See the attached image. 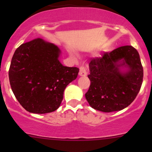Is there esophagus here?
Returning <instances> with one entry per match:
<instances>
[{
  "label": "esophagus",
  "mask_w": 152,
  "mask_h": 152,
  "mask_svg": "<svg viewBox=\"0 0 152 152\" xmlns=\"http://www.w3.org/2000/svg\"><path fill=\"white\" fill-rule=\"evenodd\" d=\"M87 70H86V69L84 67H80V68H79V75L81 76H87Z\"/></svg>",
  "instance_id": "esophagus-1"
}]
</instances>
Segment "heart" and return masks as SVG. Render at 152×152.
<instances>
[{
  "label": "heart",
  "instance_id": "heart-1",
  "mask_svg": "<svg viewBox=\"0 0 152 152\" xmlns=\"http://www.w3.org/2000/svg\"><path fill=\"white\" fill-rule=\"evenodd\" d=\"M70 55H71V56H73V57L76 58V55H75V54H74V53H72V52H71V53H70Z\"/></svg>",
  "mask_w": 152,
  "mask_h": 152
}]
</instances>
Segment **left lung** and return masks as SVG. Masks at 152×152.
<instances>
[{
	"label": "left lung",
	"mask_w": 152,
	"mask_h": 152,
	"mask_svg": "<svg viewBox=\"0 0 152 152\" xmlns=\"http://www.w3.org/2000/svg\"><path fill=\"white\" fill-rule=\"evenodd\" d=\"M89 67L90 86L85 98L92 108L104 113L119 111L138 94L143 69L138 52L131 45L93 58Z\"/></svg>",
	"instance_id": "1"
}]
</instances>
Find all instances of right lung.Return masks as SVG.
<instances>
[{
  "label": "right lung",
  "instance_id": "obj_1",
  "mask_svg": "<svg viewBox=\"0 0 152 152\" xmlns=\"http://www.w3.org/2000/svg\"><path fill=\"white\" fill-rule=\"evenodd\" d=\"M60 54L56 45L40 38L22 44L15 51L9 70L11 88L29 113L57 110L67 85L77 77L79 69L62 65Z\"/></svg>",
  "mask_w": 152,
  "mask_h": 152
}]
</instances>
